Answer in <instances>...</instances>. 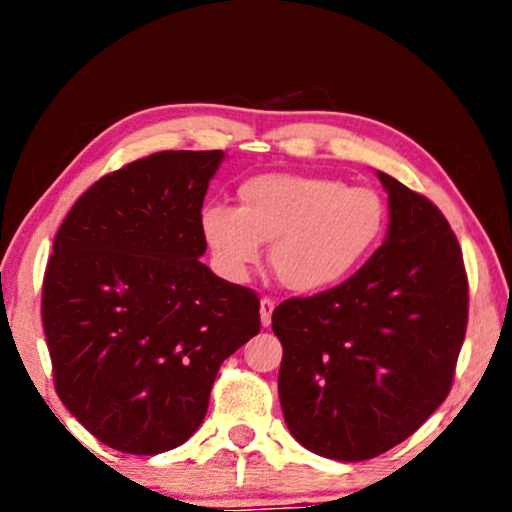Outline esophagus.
I'll return each mask as SVG.
<instances>
[{
	"label": "esophagus",
	"mask_w": 512,
	"mask_h": 512,
	"mask_svg": "<svg viewBox=\"0 0 512 512\" xmlns=\"http://www.w3.org/2000/svg\"><path fill=\"white\" fill-rule=\"evenodd\" d=\"M275 302L271 298H262L259 300V318H262V325L268 327L271 325V316H273Z\"/></svg>",
	"instance_id": "obj_1"
}]
</instances>
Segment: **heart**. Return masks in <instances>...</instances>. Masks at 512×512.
Wrapping results in <instances>:
<instances>
[{
  "label": "heart",
  "mask_w": 512,
  "mask_h": 512,
  "mask_svg": "<svg viewBox=\"0 0 512 512\" xmlns=\"http://www.w3.org/2000/svg\"><path fill=\"white\" fill-rule=\"evenodd\" d=\"M237 210L210 205L203 237L221 273L241 282L271 244L268 264L284 289L323 293L368 262L386 232L375 189L311 173H262L237 189Z\"/></svg>",
  "instance_id": "b5f03b06"
}]
</instances>
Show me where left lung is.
Wrapping results in <instances>:
<instances>
[{
	"mask_svg": "<svg viewBox=\"0 0 512 512\" xmlns=\"http://www.w3.org/2000/svg\"><path fill=\"white\" fill-rule=\"evenodd\" d=\"M377 176L384 244L339 287L273 311L284 422L309 452L343 463L400 445L445 402L467 327L463 253L443 212Z\"/></svg>",
	"mask_w": 512,
	"mask_h": 512,
	"instance_id": "left-lung-1",
	"label": "left lung"
}]
</instances>
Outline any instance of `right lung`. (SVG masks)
I'll list each match as a JSON object with an SVG mask.
<instances>
[{
    "mask_svg": "<svg viewBox=\"0 0 512 512\" xmlns=\"http://www.w3.org/2000/svg\"><path fill=\"white\" fill-rule=\"evenodd\" d=\"M223 151H162L97 180L65 216L42 282L56 393L117 452L183 445L221 363L259 332L255 291L201 257Z\"/></svg>",
    "mask_w": 512,
    "mask_h": 512,
    "instance_id": "obj_1",
    "label": "right lung"
}]
</instances>
